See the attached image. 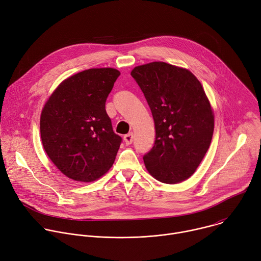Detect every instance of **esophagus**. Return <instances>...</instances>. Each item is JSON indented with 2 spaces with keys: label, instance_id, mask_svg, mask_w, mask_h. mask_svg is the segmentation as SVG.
I'll return each mask as SVG.
<instances>
[{
  "label": "esophagus",
  "instance_id": "34e87169",
  "mask_svg": "<svg viewBox=\"0 0 261 261\" xmlns=\"http://www.w3.org/2000/svg\"><path fill=\"white\" fill-rule=\"evenodd\" d=\"M133 139H134L133 133H128L124 136V141H125L126 145H130L133 142Z\"/></svg>",
  "mask_w": 261,
  "mask_h": 261
}]
</instances>
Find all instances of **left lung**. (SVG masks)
Masks as SVG:
<instances>
[{"instance_id": "1", "label": "left lung", "mask_w": 261, "mask_h": 261, "mask_svg": "<svg viewBox=\"0 0 261 261\" xmlns=\"http://www.w3.org/2000/svg\"><path fill=\"white\" fill-rule=\"evenodd\" d=\"M131 75L154 121V144L143 155L146 169L164 184L188 179L205 156L214 131L201 83L190 70L161 61L136 66Z\"/></svg>"}]
</instances>
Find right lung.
I'll return each instance as SVG.
<instances>
[{
	"label": "right lung",
	"instance_id": "1",
	"mask_svg": "<svg viewBox=\"0 0 261 261\" xmlns=\"http://www.w3.org/2000/svg\"><path fill=\"white\" fill-rule=\"evenodd\" d=\"M120 74L110 67L75 73L58 86L42 111L45 151L70 179L94 181L115 162L122 137L113 130L106 101Z\"/></svg>",
	"mask_w": 261,
	"mask_h": 261
}]
</instances>
